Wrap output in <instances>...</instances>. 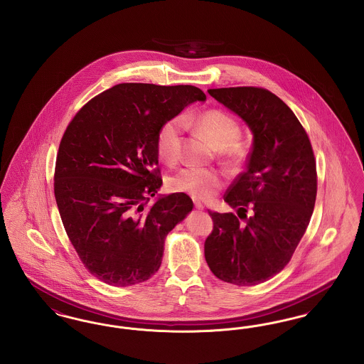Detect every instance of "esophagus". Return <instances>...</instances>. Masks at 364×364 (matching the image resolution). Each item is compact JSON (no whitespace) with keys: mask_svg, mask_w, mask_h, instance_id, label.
I'll return each mask as SVG.
<instances>
[{"mask_svg":"<svg viewBox=\"0 0 364 364\" xmlns=\"http://www.w3.org/2000/svg\"><path fill=\"white\" fill-rule=\"evenodd\" d=\"M193 206H195L196 210H203L205 208V206L200 202H198V200H193Z\"/></svg>","mask_w":364,"mask_h":364,"instance_id":"obj_1","label":"esophagus"}]
</instances>
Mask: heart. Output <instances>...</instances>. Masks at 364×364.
I'll return each instance as SVG.
<instances>
[{
    "mask_svg": "<svg viewBox=\"0 0 364 364\" xmlns=\"http://www.w3.org/2000/svg\"><path fill=\"white\" fill-rule=\"evenodd\" d=\"M184 125L193 127L221 150L223 161L235 165L245 156V149L239 141L242 129L237 120L220 109H211L198 117H176L161 125L156 138V154L168 165H173L181 154V135ZM166 187L171 192L186 193L191 198L206 200L224 187L223 176L203 168H183L166 178Z\"/></svg>",
    "mask_w": 364,
    "mask_h": 364,
    "instance_id": "b5f03b06",
    "label": "heart"
}]
</instances>
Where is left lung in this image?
Returning <instances> with one entry per match:
<instances>
[{
  "label": "left lung",
  "instance_id": "1",
  "mask_svg": "<svg viewBox=\"0 0 364 364\" xmlns=\"http://www.w3.org/2000/svg\"><path fill=\"white\" fill-rule=\"evenodd\" d=\"M208 94L247 122L254 146L224 196L237 214L208 210L214 226L205 258L215 277L257 285L289 263L310 224L318 187L311 141L288 105L266 88H211Z\"/></svg>",
  "mask_w": 364,
  "mask_h": 364
}]
</instances>
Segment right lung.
Wrapping results in <instances>:
<instances>
[{
	"label": "right lung",
	"instance_id": "add662e5",
	"mask_svg": "<svg viewBox=\"0 0 364 364\" xmlns=\"http://www.w3.org/2000/svg\"><path fill=\"white\" fill-rule=\"evenodd\" d=\"M205 100L195 86L122 83L90 100L68 124L54 196L75 251L105 284L129 287L154 276L165 237L193 208L186 193L149 202L162 186L158 129Z\"/></svg>",
	"mask_w": 364,
	"mask_h": 364
}]
</instances>
